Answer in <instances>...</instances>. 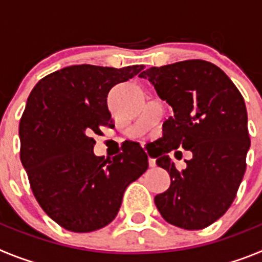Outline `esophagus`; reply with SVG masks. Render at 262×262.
Wrapping results in <instances>:
<instances>
[{
  "label": "esophagus",
  "instance_id": "1",
  "mask_svg": "<svg viewBox=\"0 0 262 262\" xmlns=\"http://www.w3.org/2000/svg\"><path fill=\"white\" fill-rule=\"evenodd\" d=\"M148 164H149V166H156V160L148 157Z\"/></svg>",
  "mask_w": 262,
  "mask_h": 262
}]
</instances>
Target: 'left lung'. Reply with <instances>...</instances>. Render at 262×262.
I'll list each match as a JSON object with an SVG mask.
<instances>
[{
    "mask_svg": "<svg viewBox=\"0 0 262 262\" xmlns=\"http://www.w3.org/2000/svg\"><path fill=\"white\" fill-rule=\"evenodd\" d=\"M139 77L174 113L164 122L155 156L170 186L155 196V205L168 223L202 230L230 209L244 177L251 147L244 98L219 67L200 59L152 67ZM178 146L193 154L181 172L167 155Z\"/></svg>",
    "mask_w": 262,
    "mask_h": 262,
    "instance_id": "left-lung-1",
    "label": "left lung"
}]
</instances>
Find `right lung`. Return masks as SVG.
Here are the masks:
<instances>
[{
	"label": "right lung",
	"instance_id": "1",
	"mask_svg": "<svg viewBox=\"0 0 262 262\" xmlns=\"http://www.w3.org/2000/svg\"><path fill=\"white\" fill-rule=\"evenodd\" d=\"M143 66H71L41 78L19 122L20 161L46 214L72 232H92L114 221L126 187L148 169L140 144L113 159L94 155L92 136L114 127L107 94Z\"/></svg>",
	"mask_w": 262,
	"mask_h": 262
}]
</instances>
